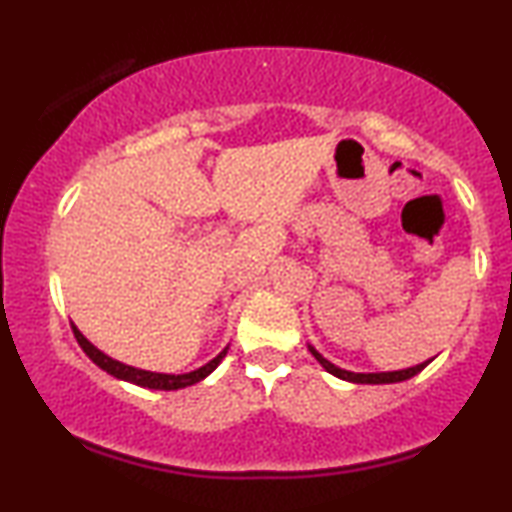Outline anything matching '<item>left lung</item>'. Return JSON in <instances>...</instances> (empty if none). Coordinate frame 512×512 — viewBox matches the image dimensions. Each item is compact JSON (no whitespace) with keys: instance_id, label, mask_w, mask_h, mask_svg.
<instances>
[{"instance_id":"1","label":"left lung","mask_w":512,"mask_h":512,"mask_svg":"<svg viewBox=\"0 0 512 512\" xmlns=\"http://www.w3.org/2000/svg\"><path fill=\"white\" fill-rule=\"evenodd\" d=\"M308 350H311V355L318 359V362L325 366V369L331 373V376L341 378V380H348V383H359V385H385V383H401V380H408L413 378L420 373L424 366H427L429 362H422L417 366H410V369H401V371H385V373H352V371H345V369H338V366H334L329 362V359H325L320 355L318 350L313 348V345H308Z\"/></svg>"}]
</instances>
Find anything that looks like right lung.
<instances>
[{"mask_svg":"<svg viewBox=\"0 0 512 512\" xmlns=\"http://www.w3.org/2000/svg\"><path fill=\"white\" fill-rule=\"evenodd\" d=\"M74 329V336L78 345H81L85 355H88L92 362H95L99 369L111 373L113 378H120V380H127V383H134L139 387H148V390H181V387H190L194 383H199V380H204L208 373L215 371V366L222 362V357L227 355V348L220 352L218 357H213L211 362L201 366L197 371H190V373H153V371H143V369H136V366H129V364H122L118 359H113L109 355H104L102 350H97L95 345H92L88 338H85L81 331H78L76 325H71Z\"/></svg>","mask_w":512,"mask_h":512,"instance_id":"obj_1","label":"right lung"}]
</instances>
